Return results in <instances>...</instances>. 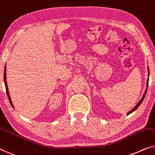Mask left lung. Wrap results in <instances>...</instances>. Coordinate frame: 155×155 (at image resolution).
<instances>
[{
    "instance_id": "obj_1",
    "label": "left lung",
    "mask_w": 155,
    "mask_h": 155,
    "mask_svg": "<svg viewBox=\"0 0 155 155\" xmlns=\"http://www.w3.org/2000/svg\"><path fill=\"white\" fill-rule=\"evenodd\" d=\"M148 71H149V70H148ZM148 76H149V74H148ZM147 86H148V80H147V89H146V91H145V93H144V94H143V97H142V99H141V100H140V101H139V102H138V103L137 104V106H136V107H135L132 110H130V111H129V112L128 113V114H127V115H129V114H131V113H132V112H134V110H137V108H138V107H139V106L140 105V104H141V103H142V101H143V100H144V98H145V94H146V92H147Z\"/></svg>"
}]
</instances>
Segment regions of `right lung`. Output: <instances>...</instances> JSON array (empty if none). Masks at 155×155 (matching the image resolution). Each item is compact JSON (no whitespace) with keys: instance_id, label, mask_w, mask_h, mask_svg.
Here are the masks:
<instances>
[{"instance_id":"add662e5","label":"right lung","mask_w":155,"mask_h":155,"mask_svg":"<svg viewBox=\"0 0 155 155\" xmlns=\"http://www.w3.org/2000/svg\"><path fill=\"white\" fill-rule=\"evenodd\" d=\"M4 82H5V88H6V92L7 94H8L9 101L11 104V105L12 106V101L10 100V94H9V91H8V85H7V82H6V68H5V71H4Z\"/></svg>"}]
</instances>
